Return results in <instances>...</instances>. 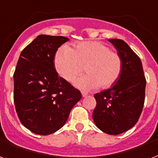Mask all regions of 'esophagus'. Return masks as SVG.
I'll list each match as a JSON object with an SVG mask.
<instances>
[{"label":"esophagus","mask_w":158,"mask_h":158,"mask_svg":"<svg viewBox=\"0 0 158 158\" xmlns=\"http://www.w3.org/2000/svg\"><path fill=\"white\" fill-rule=\"evenodd\" d=\"M81 94H82V97H86L88 94H86V93H85V92H81Z\"/></svg>","instance_id":"1"}]
</instances>
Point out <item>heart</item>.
<instances>
[{
	"label": "heart",
	"mask_w": 158,
	"mask_h": 158,
	"mask_svg": "<svg viewBox=\"0 0 158 158\" xmlns=\"http://www.w3.org/2000/svg\"><path fill=\"white\" fill-rule=\"evenodd\" d=\"M54 65L64 80L72 82L85 66L87 75L79 78L74 85L84 90L108 89L117 82L122 75L123 62L119 54L101 41H82L73 49L62 45L55 53Z\"/></svg>",
	"instance_id": "heart-1"
}]
</instances>
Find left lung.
<instances>
[{
  "label": "left lung",
  "mask_w": 158,
  "mask_h": 158,
  "mask_svg": "<svg viewBox=\"0 0 158 158\" xmlns=\"http://www.w3.org/2000/svg\"><path fill=\"white\" fill-rule=\"evenodd\" d=\"M123 62L119 80L110 89L94 95L96 107L93 120L96 127L108 135H119L137 123L143 110L146 79L138 55L124 41L108 39Z\"/></svg>",
  "instance_id": "8db88e82"
}]
</instances>
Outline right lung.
Listing matches in <instances>:
<instances>
[{"mask_svg": "<svg viewBox=\"0 0 158 158\" xmlns=\"http://www.w3.org/2000/svg\"><path fill=\"white\" fill-rule=\"evenodd\" d=\"M69 41L61 36L40 35L20 54L14 73V101L20 122L37 135L63 127L76 103L79 89L59 77L54 65L58 48Z\"/></svg>", "mask_w": 158, "mask_h": 158, "instance_id": "right-lung-1", "label": "right lung"}]
</instances>
